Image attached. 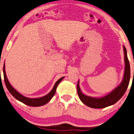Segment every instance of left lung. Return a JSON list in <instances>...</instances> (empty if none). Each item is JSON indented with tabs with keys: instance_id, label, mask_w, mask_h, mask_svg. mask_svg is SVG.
<instances>
[{
	"instance_id": "obj_1",
	"label": "left lung",
	"mask_w": 134,
	"mask_h": 134,
	"mask_svg": "<svg viewBox=\"0 0 134 134\" xmlns=\"http://www.w3.org/2000/svg\"><path fill=\"white\" fill-rule=\"evenodd\" d=\"M124 54H125V74H124L123 80L121 83L115 88L112 92L108 94V95L100 98H94L92 97L87 96L84 95L81 92L80 87H79V81L77 84V91H78V96L80 100L82 101L85 105L91 108H103L107 107L115 104L125 94L126 89L129 86V81L130 78V67L129 60L127 57L126 49L123 46Z\"/></svg>"
}]
</instances>
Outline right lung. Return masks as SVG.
I'll list each match as a JSON object with an SVG mask.
<instances>
[{"label": "right lung", "instance_id": "add662e5", "mask_svg": "<svg viewBox=\"0 0 134 134\" xmlns=\"http://www.w3.org/2000/svg\"><path fill=\"white\" fill-rule=\"evenodd\" d=\"M3 73H4V82H5V86H6L7 88L9 91V92L11 93V95L14 97L15 98H16L17 100L21 101L22 103H24L25 105H28V106L31 107H40L42 106V105H44L45 104L47 103L51 99V98H53V96L54 95L56 92V88H57L58 85L60 83V81L63 80L64 77H62L60 79H59L56 82L55 85H54V87H53V90L49 93L48 94H47L45 96L42 97V98H28L24 96L22 94H20L11 85V84L9 83V81H8V78H7L6 74H5V65H4L3 67Z\"/></svg>", "mask_w": 134, "mask_h": 134}]
</instances>
